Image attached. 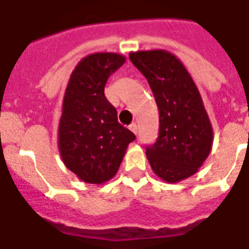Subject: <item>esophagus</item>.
Here are the masks:
<instances>
[{"instance_id":"esophagus-1","label":"esophagus","mask_w":249,"mask_h":249,"mask_svg":"<svg viewBox=\"0 0 249 249\" xmlns=\"http://www.w3.org/2000/svg\"><path fill=\"white\" fill-rule=\"evenodd\" d=\"M129 129L132 130V132H133L134 134H136V136H137V133H139V126H137V124H130L129 125Z\"/></svg>"}]
</instances>
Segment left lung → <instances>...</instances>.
<instances>
[{
    "mask_svg": "<svg viewBox=\"0 0 249 249\" xmlns=\"http://www.w3.org/2000/svg\"><path fill=\"white\" fill-rule=\"evenodd\" d=\"M129 59L148 80L160 110L158 139L146 148L149 163L162 181H183L198 171L213 148V125L198 87L166 50L136 51Z\"/></svg>",
    "mask_w": 249,
    "mask_h": 249,
    "instance_id": "1",
    "label": "left lung"
}]
</instances>
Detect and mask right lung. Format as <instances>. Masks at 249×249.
<instances>
[{"instance_id": "right-lung-1", "label": "right lung", "mask_w": 249, "mask_h": 249, "mask_svg": "<svg viewBox=\"0 0 249 249\" xmlns=\"http://www.w3.org/2000/svg\"><path fill=\"white\" fill-rule=\"evenodd\" d=\"M124 63V55L116 53L87 55L76 64L64 92L59 153L68 170L87 183L112 179L136 139L117 121L116 108L104 95L109 75Z\"/></svg>"}]
</instances>
